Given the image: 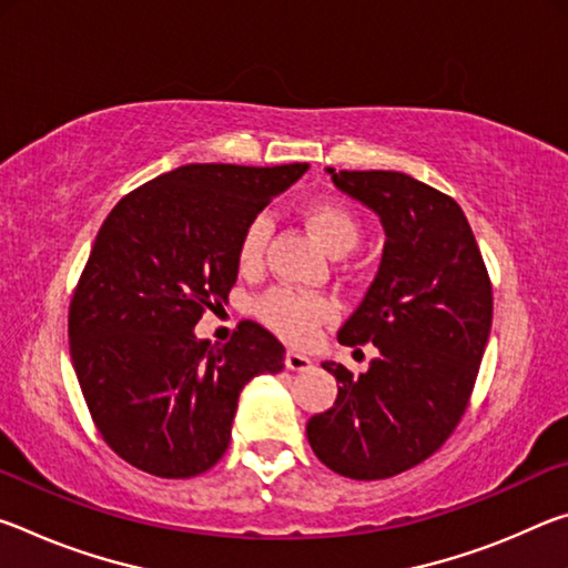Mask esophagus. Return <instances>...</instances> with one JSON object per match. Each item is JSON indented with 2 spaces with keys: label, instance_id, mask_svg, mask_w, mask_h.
Segmentation results:
<instances>
[{
  "label": "esophagus",
  "instance_id": "34e87169",
  "mask_svg": "<svg viewBox=\"0 0 568 568\" xmlns=\"http://www.w3.org/2000/svg\"><path fill=\"white\" fill-rule=\"evenodd\" d=\"M285 365H287V368H291V371H297V373H301V371H311L313 368V358H311V355H305V353H301V351H287L285 353Z\"/></svg>",
  "mask_w": 568,
  "mask_h": 568
}]
</instances>
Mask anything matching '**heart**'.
<instances>
[{"instance_id": "obj_1", "label": "heart", "mask_w": 568, "mask_h": 568, "mask_svg": "<svg viewBox=\"0 0 568 568\" xmlns=\"http://www.w3.org/2000/svg\"><path fill=\"white\" fill-rule=\"evenodd\" d=\"M301 220L311 230L313 237L328 250L331 255H343L358 245L361 223L348 205L333 197H313L301 205ZM267 240V220L253 217L243 230L237 243V267L243 273H253L261 267L263 247ZM261 321L281 333L287 341H311L325 321L335 315L333 303L318 295H303L287 287L267 293L255 305Z\"/></svg>"}]
</instances>
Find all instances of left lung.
<instances>
[{"label": "left lung", "instance_id": "8db88e82", "mask_svg": "<svg viewBox=\"0 0 568 568\" xmlns=\"http://www.w3.org/2000/svg\"><path fill=\"white\" fill-rule=\"evenodd\" d=\"M325 172L386 233L378 273L338 331L351 348L376 345L378 358L358 378L323 363L338 398L305 434L335 474L390 478L436 454L464 416L491 333V281L454 197L406 172Z\"/></svg>", "mask_w": 568, "mask_h": 568}]
</instances>
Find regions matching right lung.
<instances>
[{
	"label": "right lung",
	"mask_w": 568,
	"mask_h": 568,
	"mask_svg": "<svg viewBox=\"0 0 568 568\" xmlns=\"http://www.w3.org/2000/svg\"><path fill=\"white\" fill-rule=\"evenodd\" d=\"M305 170L182 165L102 223L70 305V353L102 438L134 468L205 474L227 450L245 383L285 368L263 325L243 321L225 345L200 341L195 325L227 303L250 220Z\"/></svg>",
	"instance_id": "obj_1"
}]
</instances>
